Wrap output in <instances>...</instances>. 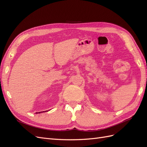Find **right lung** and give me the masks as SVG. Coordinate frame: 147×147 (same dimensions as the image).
Listing matches in <instances>:
<instances>
[{"label": "right lung", "instance_id": "obj_1", "mask_svg": "<svg viewBox=\"0 0 147 147\" xmlns=\"http://www.w3.org/2000/svg\"><path fill=\"white\" fill-rule=\"evenodd\" d=\"M45 112H46V111H45ZM47 112H48V111H47ZM36 113H40V112H38V113H37V112Z\"/></svg>", "mask_w": 147, "mask_h": 147}]
</instances>
